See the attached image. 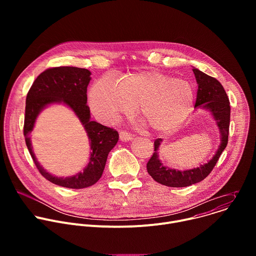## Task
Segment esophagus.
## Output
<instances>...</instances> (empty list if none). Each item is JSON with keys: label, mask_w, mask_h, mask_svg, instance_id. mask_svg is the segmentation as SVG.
Returning a JSON list of instances; mask_svg holds the SVG:
<instances>
[{"label": "esophagus", "mask_w": 256, "mask_h": 256, "mask_svg": "<svg viewBox=\"0 0 256 256\" xmlns=\"http://www.w3.org/2000/svg\"><path fill=\"white\" fill-rule=\"evenodd\" d=\"M120 140L122 142H128L132 140V136L130 134H128L126 132H120Z\"/></svg>", "instance_id": "34e87169"}]
</instances>
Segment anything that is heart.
Listing matches in <instances>:
<instances>
[{
    "instance_id": "obj_1",
    "label": "heart",
    "mask_w": 256,
    "mask_h": 256,
    "mask_svg": "<svg viewBox=\"0 0 256 256\" xmlns=\"http://www.w3.org/2000/svg\"><path fill=\"white\" fill-rule=\"evenodd\" d=\"M196 92L182 79L158 70H142L124 76L120 81L103 76L91 88L90 107L106 124L130 116L138 104V114L155 132L176 130L192 112Z\"/></svg>"
}]
</instances>
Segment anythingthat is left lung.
<instances>
[{
	"label": "left lung",
	"instance_id": "obj_1",
	"mask_svg": "<svg viewBox=\"0 0 256 256\" xmlns=\"http://www.w3.org/2000/svg\"><path fill=\"white\" fill-rule=\"evenodd\" d=\"M198 83V93L196 108L208 110L214 118L220 132L221 142L214 157L198 168L179 171L164 166L159 159V148L162 138H157L154 142L155 152L147 163L148 173L159 184L170 188H186L198 184L204 180L212 170L228 144L229 126H230V102L222 84L216 79L204 74L198 68H192Z\"/></svg>",
	"mask_w": 256,
	"mask_h": 256
}]
</instances>
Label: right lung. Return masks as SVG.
I'll return each instance as SVG.
<instances>
[{
	"label": "right lung",
	"instance_id": "right-lung-1",
	"mask_svg": "<svg viewBox=\"0 0 256 256\" xmlns=\"http://www.w3.org/2000/svg\"><path fill=\"white\" fill-rule=\"evenodd\" d=\"M91 72L76 66L48 68L35 79L27 97L24 118V136L28 151L42 175L52 184L68 188H85L100 179L109 152L118 140V132L91 120L87 103V87ZM52 104H64L70 108L84 126L90 142V158L82 172L68 178H58L48 172L36 159L28 134L36 118L44 108Z\"/></svg>",
	"mask_w": 256,
	"mask_h": 256
}]
</instances>
